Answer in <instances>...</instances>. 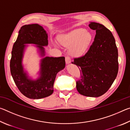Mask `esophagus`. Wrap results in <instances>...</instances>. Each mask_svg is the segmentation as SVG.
Segmentation results:
<instances>
[{
    "label": "esophagus",
    "mask_w": 130,
    "mask_h": 130,
    "mask_svg": "<svg viewBox=\"0 0 130 130\" xmlns=\"http://www.w3.org/2000/svg\"><path fill=\"white\" fill-rule=\"evenodd\" d=\"M65 61L67 64H69V63L71 62V60H70V58L69 56L65 57Z\"/></svg>",
    "instance_id": "34e87169"
}]
</instances>
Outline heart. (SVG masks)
I'll list each match as a JSON object with an SVG mask.
<instances>
[{
	"instance_id": "b5f03b06",
	"label": "heart",
	"mask_w": 130,
	"mask_h": 130,
	"mask_svg": "<svg viewBox=\"0 0 130 130\" xmlns=\"http://www.w3.org/2000/svg\"><path fill=\"white\" fill-rule=\"evenodd\" d=\"M92 36L84 28H78L63 35L60 38L61 43L65 46L70 47L71 53L79 57L86 52L92 41Z\"/></svg>"
}]
</instances>
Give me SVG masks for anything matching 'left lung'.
<instances>
[{"mask_svg": "<svg viewBox=\"0 0 130 130\" xmlns=\"http://www.w3.org/2000/svg\"><path fill=\"white\" fill-rule=\"evenodd\" d=\"M96 30L94 41L84 56L74 58L72 63L80 71L76 88L82 95L99 97L107 92L117 76L118 51L111 31L102 24L91 22Z\"/></svg>", "mask_w": 130, "mask_h": 130, "instance_id": "1", "label": "left lung"}]
</instances>
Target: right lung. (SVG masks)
Masks as SVG:
<instances>
[{"mask_svg": "<svg viewBox=\"0 0 130 130\" xmlns=\"http://www.w3.org/2000/svg\"><path fill=\"white\" fill-rule=\"evenodd\" d=\"M27 43L37 45L42 56L45 55L43 46L47 45V34L41 26L31 24L21 27L11 52V74L18 88L24 96L32 99H39L53 93L57 74L65 67V57H46L43 58L41 63L40 77L32 80L28 78L22 65L25 44Z\"/></svg>", "mask_w": 130, "mask_h": 130, "instance_id": "1", "label": "right lung"}]
</instances>
